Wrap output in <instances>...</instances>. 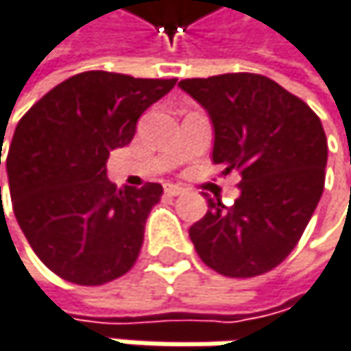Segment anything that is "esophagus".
Wrapping results in <instances>:
<instances>
[{"instance_id":"esophagus-1","label":"esophagus","mask_w":351,"mask_h":351,"mask_svg":"<svg viewBox=\"0 0 351 351\" xmlns=\"http://www.w3.org/2000/svg\"><path fill=\"white\" fill-rule=\"evenodd\" d=\"M184 191H186V189L182 188V186H176V184H167V186H165V193H167V195H182Z\"/></svg>"}]
</instances>
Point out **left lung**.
Wrapping results in <instances>:
<instances>
[{"label": "left lung", "mask_w": 351, "mask_h": 351, "mask_svg": "<svg viewBox=\"0 0 351 351\" xmlns=\"http://www.w3.org/2000/svg\"><path fill=\"white\" fill-rule=\"evenodd\" d=\"M213 123V163L241 173L234 206L208 197L189 228L197 256L226 278H254L298 245L326 182L328 139L312 108L260 73L182 80Z\"/></svg>", "instance_id": "1"}]
</instances>
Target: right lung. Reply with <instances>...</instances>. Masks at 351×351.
Instances as JSON below:
<instances>
[{
  "instance_id": "right-lung-1",
  "label": "right lung",
  "mask_w": 351,
  "mask_h": 351,
  "mask_svg": "<svg viewBox=\"0 0 351 351\" xmlns=\"http://www.w3.org/2000/svg\"><path fill=\"white\" fill-rule=\"evenodd\" d=\"M176 82L84 71L19 119L5 160L13 213L36 256L63 280L104 286L134 267L163 188H117L106 163Z\"/></svg>"
}]
</instances>
